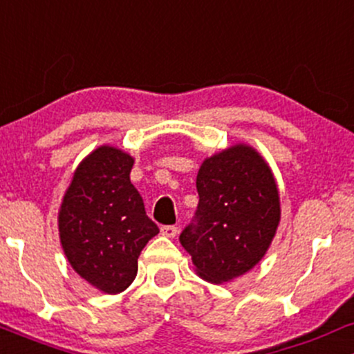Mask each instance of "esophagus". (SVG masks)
Here are the masks:
<instances>
[{"mask_svg": "<svg viewBox=\"0 0 354 354\" xmlns=\"http://www.w3.org/2000/svg\"><path fill=\"white\" fill-rule=\"evenodd\" d=\"M177 232H178V229L176 227V225H164V227L160 229L162 236L170 237V239H174V237L177 236Z\"/></svg>", "mask_w": 354, "mask_h": 354, "instance_id": "1", "label": "esophagus"}]
</instances>
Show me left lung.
Instances as JSON below:
<instances>
[{
	"label": "left lung",
	"instance_id": "left-lung-1",
	"mask_svg": "<svg viewBox=\"0 0 354 354\" xmlns=\"http://www.w3.org/2000/svg\"><path fill=\"white\" fill-rule=\"evenodd\" d=\"M196 185L197 222L180 234V244L198 277L230 283L271 248L281 221L276 178L264 157L241 142L204 158Z\"/></svg>",
	"mask_w": 354,
	"mask_h": 354
}]
</instances>
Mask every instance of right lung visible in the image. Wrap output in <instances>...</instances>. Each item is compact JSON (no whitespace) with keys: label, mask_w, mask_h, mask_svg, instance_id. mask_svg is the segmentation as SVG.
I'll use <instances>...</instances> for the list:
<instances>
[{"label":"right lung","mask_w":354,"mask_h":354,"mask_svg":"<svg viewBox=\"0 0 354 354\" xmlns=\"http://www.w3.org/2000/svg\"><path fill=\"white\" fill-rule=\"evenodd\" d=\"M135 158L100 145L75 169L58 210V234L73 271L105 295L133 283L138 256L158 227L130 182Z\"/></svg>","instance_id":"right-lung-1"}]
</instances>
